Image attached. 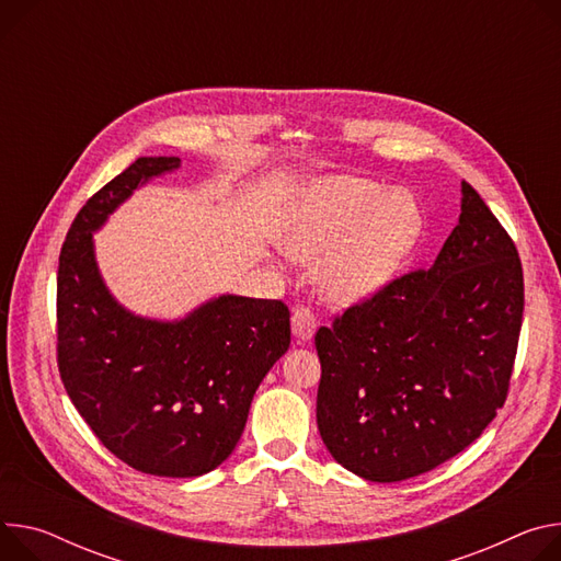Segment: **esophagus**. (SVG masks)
Masks as SVG:
<instances>
[{
	"label": "esophagus",
	"instance_id": "1",
	"mask_svg": "<svg viewBox=\"0 0 561 561\" xmlns=\"http://www.w3.org/2000/svg\"><path fill=\"white\" fill-rule=\"evenodd\" d=\"M290 327H293V335L297 337V342H307L313 337L316 333V316L309 309H295L293 318H290Z\"/></svg>",
	"mask_w": 561,
	"mask_h": 561
}]
</instances>
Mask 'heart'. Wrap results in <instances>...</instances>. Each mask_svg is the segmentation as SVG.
<instances>
[{"mask_svg": "<svg viewBox=\"0 0 561 561\" xmlns=\"http://www.w3.org/2000/svg\"><path fill=\"white\" fill-rule=\"evenodd\" d=\"M421 234L416 201L358 176H327L301 190L288 210L284 245L318 260V284L335 304L376 295Z\"/></svg>", "mask_w": 561, "mask_h": 561, "instance_id": "obj_1", "label": "heart"}]
</instances>
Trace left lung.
<instances>
[{
	"mask_svg": "<svg viewBox=\"0 0 561 561\" xmlns=\"http://www.w3.org/2000/svg\"><path fill=\"white\" fill-rule=\"evenodd\" d=\"M524 316L519 252L472 185L427 271L402 275L316 333L318 427L376 483L425 474L492 423Z\"/></svg>",
	"mask_w": 561,
	"mask_h": 561,
	"instance_id": "8db88e82",
	"label": "left lung"
}]
</instances>
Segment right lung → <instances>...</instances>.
Here are the masks:
<instances>
[{
    "mask_svg": "<svg viewBox=\"0 0 561 561\" xmlns=\"http://www.w3.org/2000/svg\"><path fill=\"white\" fill-rule=\"evenodd\" d=\"M179 157H142L95 192L73 219L58 268V365L80 416L138 472L190 479L221 466L250 402L288 351L279 299L224 293L176 320L136 316L114 297L93 234Z\"/></svg>",
    "mask_w": 561,
    "mask_h": 561,
    "instance_id": "right-lung-1",
    "label": "right lung"
}]
</instances>
